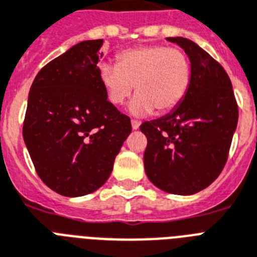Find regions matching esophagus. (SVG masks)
Returning a JSON list of instances; mask_svg holds the SVG:
<instances>
[{"mask_svg": "<svg viewBox=\"0 0 257 257\" xmlns=\"http://www.w3.org/2000/svg\"><path fill=\"white\" fill-rule=\"evenodd\" d=\"M139 126H141V122H138V120H131V127H133V130H138Z\"/></svg>", "mask_w": 257, "mask_h": 257, "instance_id": "1", "label": "esophagus"}]
</instances>
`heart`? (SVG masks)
Returning <instances> with one entry per match:
<instances>
[{
    "label": "heart",
    "instance_id": "heart-1",
    "mask_svg": "<svg viewBox=\"0 0 257 257\" xmlns=\"http://www.w3.org/2000/svg\"><path fill=\"white\" fill-rule=\"evenodd\" d=\"M98 77L106 98L120 106L137 91L128 111L166 114L179 106L191 85V63L184 51L164 45H143L118 55V65L100 63Z\"/></svg>",
    "mask_w": 257,
    "mask_h": 257
}]
</instances>
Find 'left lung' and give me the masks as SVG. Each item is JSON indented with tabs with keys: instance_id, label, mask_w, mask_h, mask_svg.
Returning a JSON list of instances; mask_svg holds the SVG:
<instances>
[{
	"instance_id": "obj_1",
	"label": "left lung",
	"mask_w": 257,
	"mask_h": 257,
	"mask_svg": "<svg viewBox=\"0 0 257 257\" xmlns=\"http://www.w3.org/2000/svg\"><path fill=\"white\" fill-rule=\"evenodd\" d=\"M179 45L191 63V85L170 114L141 124L147 138L145 170L153 184L175 195H194L224 167L239 118L232 83L219 62L183 37Z\"/></svg>"
}]
</instances>
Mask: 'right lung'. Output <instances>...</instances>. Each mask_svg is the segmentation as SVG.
Masks as SVG:
<instances>
[{"label": "right lung", "mask_w": 257, "mask_h": 257, "mask_svg": "<svg viewBox=\"0 0 257 257\" xmlns=\"http://www.w3.org/2000/svg\"><path fill=\"white\" fill-rule=\"evenodd\" d=\"M102 45H74L41 69L29 93L25 145L41 180L69 198L106 183L131 133L130 118L108 102L99 82Z\"/></svg>", "instance_id": "1"}]
</instances>
